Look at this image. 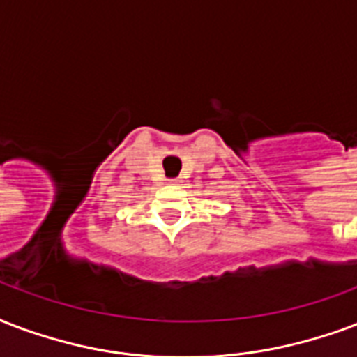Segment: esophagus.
<instances>
[{
	"label": "esophagus",
	"instance_id": "esophagus-1",
	"mask_svg": "<svg viewBox=\"0 0 357 357\" xmlns=\"http://www.w3.org/2000/svg\"><path fill=\"white\" fill-rule=\"evenodd\" d=\"M168 183H170V185H179V183H181V179H179V178H170V179H168Z\"/></svg>",
	"mask_w": 357,
	"mask_h": 357
}]
</instances>
